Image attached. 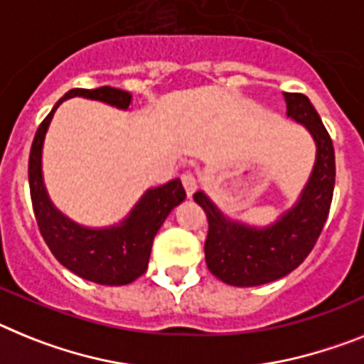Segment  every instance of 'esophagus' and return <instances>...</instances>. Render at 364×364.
I'll list each match as a JSON object with an SVG mask.
<instances>
[{"label":"esophagus","instance_id":"esophagus-1","mask_svg":"<svg viewBox=\"0 0 364 364\" xmlns=\"http://www.w3.org/2000/svg\"><path fill=\"white\" fill-rule=\"evenodd\" d=\"M181 181H183V186H185L186 194H188V196H192L196 191H198V178H196L192 172L183 173Z\"/></svg>","mask_w":364,"mask_h":364}]
</instances>
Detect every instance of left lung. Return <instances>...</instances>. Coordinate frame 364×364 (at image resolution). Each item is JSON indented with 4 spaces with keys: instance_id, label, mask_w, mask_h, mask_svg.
<instances>
[{
    "instance_id": "left-lung-1",
    "label": "left lung",
    "mask_w": 364,
    "mask_h": 364,
    "mask_svg": "<svg viewBox=\"0 0 364 364\" xmlns=\"http://www.w3.org/2000/svg\"><path fill=\"white\" fill-rule=\"evenodd\" d=\"M287 117L304 124L317 144L314 172L299 203L265 229L227 220L203 192L194 201L207 214L205 260L208 271L230 286H262L286 277L315 247L330 213L335 186V151L314 104L302 93H284Z\"/></svg>"
}]
</instances>
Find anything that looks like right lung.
Here are the masks:
<instances>
[{"mask_svg":"<svg viewBox=\"0 0 364 364\" xmlns=\"http://www.w3.org/2000/svg\"><path fill=\"white\" fill-rule=\"evenodd\" d=\"M71 97L102 100L121 109H126L132 102V95L128 91L109 86L97 87V90L77 87L68 91L56 102L42 124L38 126L31 146L29 186L34 218L47 247L69 271L102 286H124L134 282L135 278L148 269L151 243L157 230L163 225L170 210L185 200L186 192L179 179H172L157 188H150L122 223L107 229L80 227L58 213L50 203L43 186L42 146L56 107Z\"/></svg>","mask_w":364,"mask_h":364,"instance_id":"add662e5","label":"right lung"}]
</instances>
